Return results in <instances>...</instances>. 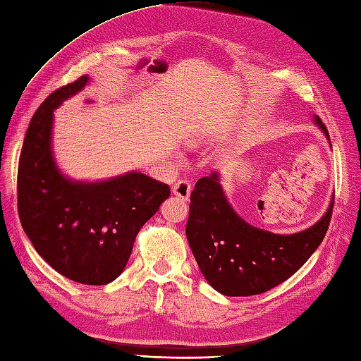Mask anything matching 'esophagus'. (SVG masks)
Segmentation results:
<instances>
[{
    "label": "esophagus",
    "instance_id": "1",
    "mask_svg": "<svg viewBox=\"0 0 361 361\" xmlns=\"http://www.w3.org/2000/svg\"><path fill=\"white\" fill-rule=\"evenodd\" d=\"M191 191H192V185L188 180H180L178 183H175L172 188V192L183 200H189L191 197Z\"/></svg>",
    "mask_w": 361,
    "mask_h": 361
}]
</instances>
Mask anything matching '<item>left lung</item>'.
Listing matches in <instances>:
<instances>
[{
	"label": "left lung",
	"instance_id": "8db88e82",
	"mask_svg": "<svg viewBox=\"0 0 361 361\" xmlns=\"http://www.w3.org/2000/svg\"><path fill=\"white\" fill-rule=\"evenodd\" d=\"M314 123L330 142L319 116H314ZM333 202L335 195L322 218L305 231L273 233L251 226L235 212L214 170L195 183L191 192L186 237L214 290L227 297L264 293L289 279L322 243Z\"/></svg>",
	"mask_w": 361,
	"mask_h": 361
}]
</instances>
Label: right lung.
<instances>
[{"label": "right lung", "mask_w": 361, "mask_h": 361, "mask_svg": "<svg viewBox=\"0 0 361 361\" xmlns=\"http://www.w3.org/2000/svg\"><path fill=\"white\" fill-rule=\"evenodd\" d=\"M88 83L83 75L58 88L32 116L18 161V216L54 270L75 283L104 286L123 273L137 233L169 199L170 188L135 170L101 181L61 172L51 147L54 112Z\"/></svg>", "instance_id": "obj_1"}]
</instances>
